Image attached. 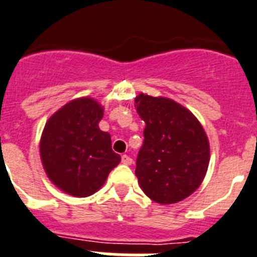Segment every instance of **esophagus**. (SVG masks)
<instances>
[{
  "label": "esophagus",
  "instance_id": "esophagus-1",
  "mask_svg": "<svg viewBox=\"0 0 257 257\" xmlns=\"http://www.w3.org/2000/svg\"><path fill=\"white\" fill-rule=\"evenodd\" d=\"M121 163L122 165H126V166H129V165H132L133 163V159L131 158V157H129V155H122L121 157Z\"/></svg>",
  "mask_w": 257,
  "mask_h": 257
}]
</instances>
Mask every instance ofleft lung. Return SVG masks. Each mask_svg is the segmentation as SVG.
Masks as SVG:
<instances>
[{"instance_id": "8db88e82", "label": "left lung", "mask_w": 257, "mask_h": 257, "mask_svg": "<svg viewBox=\"0 0 257 257\" xmlns=\"http://www.w3.org/2000/svg\"><path fill=\"white\" fill-rule=\"evenodd\" d=\"M135 102L146 124L136 162L140 187L158 204L182 201L201 185L208 171L205 131L189 109L172 99L140 94Z\"/></svg>"}]
</instances>
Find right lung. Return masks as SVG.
<instances>
[{
  "label": "right lung",
  "instance_id": "right-lung-1",
  "mask_svg": "<svg viewBox=\"0 0 257 257\" xmlns=\"http://www.w3.org/2000/svg\"><path fill=\"white\" fill-rule=\"evenodd\" d=\"M103 107L92 98L66 103L49 117L40 139V158L49 180L75 197L102 188L120 163L111 136L99 129Z\"/></svg>",
  "mask_w": 257,
  "mask_h": 257
}]
</instances>
